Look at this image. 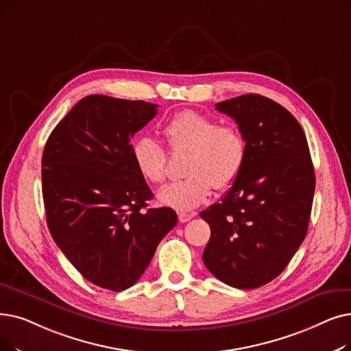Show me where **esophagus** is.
<instances>
[{
	"mask_svg": "<svg viewBox=\"0 0 351 351\" xmlns=\"http://www.w3.org/2000/svg\"><path fill=\"white\" fill-rule=\"evenodd\" d=\"M193 217H195V213H186V212H179V213H178L179 222H182V223H185V222L191 221Z\"/></svg>",
	"mask_w": 351,
	"mask_h": 351,
	"instance_id": "esophagus-1",
	"label": "esophagus"
}]
</instances>
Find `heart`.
<instances>
[{"label": "heart", "mask_w": 351, "mask_h": 351, "mask_svg": "<svg viewBox=\"0 0 351 351\" xmlns=\"http://www.w3.org/2000/svg\"><path fill=\"white\" fill-rule=\"evenodd\" d=\"M162 134L172 152L186 150L184 175L158 193L159 201L179 210H192L212 192L234 185L247 159V139L234 123L218 125L215 117L196 110H182L162 126ZM136 169L150 184L166 179V154L155 141L143 136L132 145Z\"/></svg>", "instance_id": "obj_1"}]
</instances>
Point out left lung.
<instances>
[{
	"mask_svg": "<svg viewBox=\"0 0 351 351\" xmlns=\"http://www.w3.org/2000/svg\"><path fill=\"white\" fill-rule=\"evenodd\" d=\"M247 139V159L222 199L201 212L210 226L204 264L222 282L261 287L284 271L307 235L315 175L307 138L281 104L243 95L215 104Z\"/></svg>",
	"mask_w": 351,
	"mask_h": 351,
	"instance_id": "left-lung-1",
	"label": "left lung"
}]
</instances>
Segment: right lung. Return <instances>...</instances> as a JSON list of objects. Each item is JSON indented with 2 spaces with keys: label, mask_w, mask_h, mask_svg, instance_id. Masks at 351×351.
I'll use <instances>...</instances> for the list:
<instances>
[{
  "label": "right lung",
  "mask_w": 351,
  "mask_h": 351,
  "mask_svg": "<svg viewBox=\"0 0 351 351\" xmlns=\"http://www.w3.org/2000/svg\"><path fill=\"white\" fill-rule=\"evenodd\" d=\"M158 104L103 95L82 99L49 136L41 159L43 199L53 239L82 276L121 291L138 281L178 222L154 197L130 141Z\"/></svg>",
  "instance_id": "add662e5"
}]
</instances>
